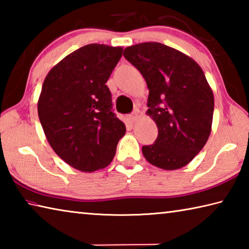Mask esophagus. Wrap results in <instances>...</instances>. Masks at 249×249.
Returning a JSON list of instances; mask_svg holds the SVG:
<instances>
[{
	"label": "esophagus",
	"instance_id": "obj_1",
	"mask_svg": "<svg viewBox=\"0 0 249 249\" xmlns=\"http://www.w3.org/2000/svg\"><path fill=\"white\" fill-rule=\"evenodd\" d=\"M128 119L130 121V123H135V122H136V120L138 119V112H136V111L133 112L132 114L128 116Z\"/></svg>",
	"mask_w": 249,
	"mask_h": 249
}]
</instances>
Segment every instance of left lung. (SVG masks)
<instances>
[{"label":"left lung","mask_w":249,"mask_h":249,"mask_svg":"<svg viewBox=\"0 0 249 249\" xmlns=\"http://www.w3.org/2000/svg\"><path fill=\"white\" fill-rule=\"evenodd\" d=\"M124 57L146 80L147 114L158 127L155 144L142 146V155L160 169L184 167L212 128L214 96L203 70L187 54L154 41L125 48Z\"/></svg>","instance_id":"1"}]
</instances>
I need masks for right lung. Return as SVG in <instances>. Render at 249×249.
<instances>
[{
  "mask_svg": "<svg viewBox=\"0 0 249 249\" xmlns=\"http://www.w3.org/2000/svg\"><path fill=\"white\" fill-rule=\"evenodd\" d=\"M122 53V47L83 46L45 78L37 107L40 124L54 153L80 171L107 167L126 132L105 84Z\"/></svg>",
  "mask_w": 249,
  "mask_h": 249,
  "instance_id": "right-lung-1",
  "label": "right lung"
}]
</instances>
